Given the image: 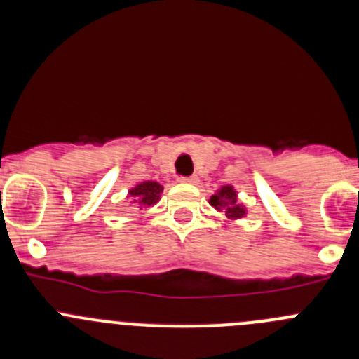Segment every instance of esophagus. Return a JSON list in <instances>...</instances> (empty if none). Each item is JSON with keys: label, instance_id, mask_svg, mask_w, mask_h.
Segmentation results:
<instances>
[{"label": "esophagus", "instance_id": "1", "mask_svg": "<svg viewBox=\"0 0 359 359\" xmlns=\"http://www.w3.org/2000/svg\"><path fill=\"white\" fill-rule=\"evenodd\" d=\"M198 177L196 175H189V177H180V182H184V184H198Z\"/></svg>", "mask_w": 359, "mask_h": 359}]
</instances>
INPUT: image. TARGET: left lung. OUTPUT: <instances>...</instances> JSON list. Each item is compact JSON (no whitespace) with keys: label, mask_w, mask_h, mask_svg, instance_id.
<instances>
[{"label":"left lung","mask_w":359,"mask_h":359,"mask_svg":"<svg viewBox=\"0 0 359 359\" xmlns=\"http://www.w3.org/2000/svg\"><path fill=\"white\" fill-rule=\"evenodd\" d=\"M210 205L217 210V212H224L229 219H241L247 215V206L241 205L238 201V194L233 186H222L212 198H210Z\"/></svg>","instance_id":"left-lung-1"}]
</instances>
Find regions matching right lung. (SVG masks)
<instances>
[{"mask_svg":"<svg viewBox=\"0 0 359 359\" xmlns=\"http://www.w3.org/2000/svg\"><path fill=\"white\" fill-rule=\"evenodd\" d=\"M163 193V186H159L154 180H146V182L137 184L133 189L128 191L130 196L133 198V203L140 206V208H147V206L156 205L159 196Z\"/></svg>","mask_w":359,"mask_h":359,"instance_id":"1","label":"right lung"}]
</instances>
